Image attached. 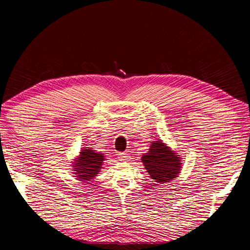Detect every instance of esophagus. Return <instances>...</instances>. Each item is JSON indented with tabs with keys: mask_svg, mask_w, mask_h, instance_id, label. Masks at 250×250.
I'll list each match as a JSON object with an SVG mask.
<instances>
[{
	"mask_svg": "<svg viewBox=\"0 0 250 250\" xmlns=\"http://www.w3.org/2000/svg\"><path fill=\"white\" fill-rule=\"evenodd\" d=\"M118 159H119L120 161H124V162H125V161H129V154L128 153H125V152H121V153H118Z\"/></svg>",
	"mask_w": 250,
	"mask_h": 250,
	"instance_id": "esophagus-1",
	"label": "esophagus"
}]
</instances>
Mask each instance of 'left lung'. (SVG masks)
I'll use <instances>...</instances> for the list:
<instances>
[{
    "label": "left lung",
    "instance_id": "left-lung-1",
    "mask_svg": "<svg viewBox=\"0 0 250 250\" xmlns=\"http://www.w3.org/2000/svg\"><path fill=\"white\" fill-rule=\"evenodd\" d=\"M146 170L156 183L163 184L175 179L181 171V160L162 141L152 142L149 151L142 155Z\"/></svg>",
    "mask_w": 250,
    "mask_h": 250
}]
</instances>
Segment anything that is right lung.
<instances>
[{"instance_id": "1", "label": "right lung", "mask_w": 250, "mask_h": 250, "mask_svg": "<svg viewBox=\"0 0 250 250\" xmlns=\"http://www.w3.org/2000/svg\"><path fill=\"white\" fill-rule=\"evenodd\" d=\"M104 159V154L97 153L94 150L84 149L80 152V156L75 161V174L80 181H90L98 174Z\"/></svg>"}]
</instances>
